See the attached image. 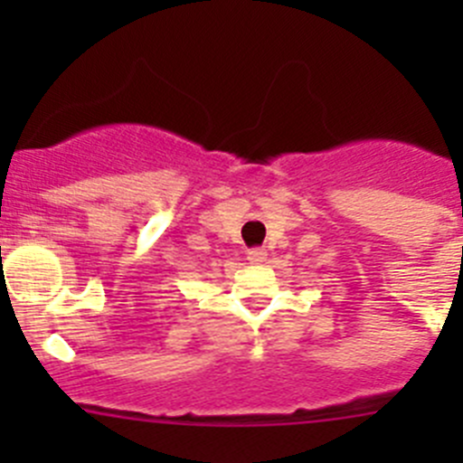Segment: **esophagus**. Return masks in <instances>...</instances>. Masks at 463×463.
Listing matches in <instances>:
<instances>
[{
  "instance_id": "1",
  "label": "esophagus",
  "mask_w": 463,
  "mask_h": 463,
  "mask_svg": "<svg viewBox=\"0 0 463 463\" xmlns=\"http://www.w3.org/2000/svg\"><path fill=\"white\" fill-rule=\"evenodd\" d=\"M264 260H266V250L264 249L249 250V261H253V264H261Z\"/></svg>"
}]
</instances>
